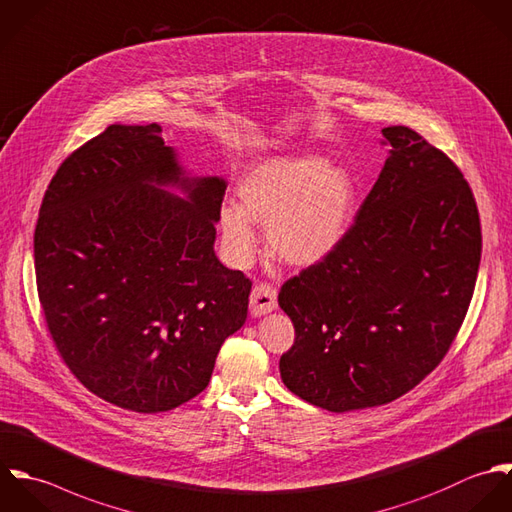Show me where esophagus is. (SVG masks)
I'll return each mask as SVG.
<instances>
[{"mask_svg": "<svg viewBox=\"0 0 512 512\" xmlns=\"http://www.w3.org/2000/svg\"><path fill=\"white\" fill-rule=\"evenodd\" d=\"M276 306H278V294L272 286H268V284L254 286V290L250 294V312H252V316L270 314L272 310H276Z\"/></svg>", "mask_w": 512, "mask_h": 512, "instance_id": "esophagus-1", "label": "esophagus"}]
</instances>
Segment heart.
Returning a JSON list of instances; mask_svg holds the SVG:
<instances>
[{
  "mask_svg": "<svg viewBox=\"0 0 512 512\" xmlns=\"http://www.w3.org/2000/svg\"><path fill=\"white\" fill-rule=\"evenodd\" d=\"M238 204L218 210L228 258L244 266L258 252L256 224L266 228L272 256L310 268L332 256L347 236L357 204L351 172L320 155L272 157L238 182Z\"/></svg>",
  "mask_w": 512,
  "mask_h": 512,
  "instance_id": "1",
  "label": "heart"
}]
</instances>
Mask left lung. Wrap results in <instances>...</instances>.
<instances>
[{"mask_svg": "<svg viewBox=\"0 0 512 512\" xmlns=\"http://www.w3.org/2000/svg\"><path fill=\"white\" fill-rule=\"evenodd\" d=\"M389 157L338 250L278 296L296 340L284 385L334 411L385 405L445 357L469 310L481 222L463 172L409 127H385Z\"/></svg>", "mask_w": 512, "mask_h": 512, "instance_id": "1", "label": "left lung"}]
</instances>
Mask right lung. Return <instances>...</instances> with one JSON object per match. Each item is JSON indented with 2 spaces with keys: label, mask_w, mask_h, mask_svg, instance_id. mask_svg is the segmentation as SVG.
<instances>
[{
  "label": "right lung",
  "mask_w": 512,
  "mask_h": 512,
  "mask_svg": "<svg viewBox=\"0 0 512 512\" xmlns=\"http://www.w3.org/2000/svg\"><path fill=\"white\" fill-rule=\"evenodd\" d=\"M161 133L111 125L67 157L33 238L57 351L91 393L137 413L171 411L208 385L252 288L214 252L226 180L188 176Z\"/></svg>",
  "instance_id": "right-lung-1"
}]
</instances>
